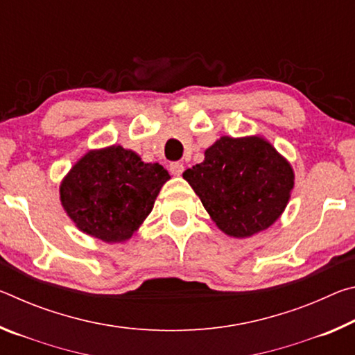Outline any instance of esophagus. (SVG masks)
I'll return each mask as SVG.
<instances>
[{
	"instance_id": "obj_1",
	"label": "esophagus",
	"mask_w": 355,
	"mask_h": 355,
	"mask_svg": "<svg viewBox=\"0 0 355 355\" xmlns=\"http://www.w3.org/2000/svg\"><path fill=\"white\" fill-rule=\"evenodd\" d=\"M169 171H171V173L172 175H175V177H180L183 173V171H184V166H183V163H172L171 166H169Z\"/></svg>"
}]
</instances>
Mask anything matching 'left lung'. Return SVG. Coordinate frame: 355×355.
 <instances>
[{"instance_id":"1","label":"left lung","mask_w":355,"mask_h":355,"mask_svg":"<svg viewBox=\"0 0 355 355\" xmlns=\"http://www.w3.org/2000/svg\"><path fill=\"white\" fill-rule=\"evenodd\" d=\"M183 178L216 225L233 238L271 227L285 211L294 186L291 164L261 136H222Z\"/></svg>"}]
</instances>
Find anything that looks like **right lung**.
<instances>
[{"instance_id": "obj_1", "label": "right lung", "mask_w": 355, "mask_h": 355, "mask_svg": "<svg viewBox=\"0 0 355 355\" xmlns=\"http://www.w3.org/2000/svg\"><path fill=\"white\" fill-rule=\"evenodd\" d=\"M169 178L158 163H144L133 150L111 146L89 150L78 159L59 194L81 232L105 243H123L152 211Z\"/></svg>"}]
</instances>
